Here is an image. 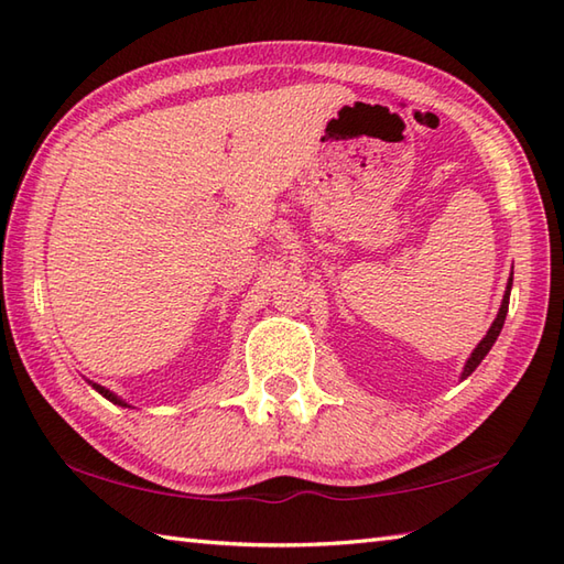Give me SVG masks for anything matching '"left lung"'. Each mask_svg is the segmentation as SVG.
I'll return each instance as SVG.
<instances>
[{
	"mask_svg": "<svg viewBox=\"0 0 564 564\" xmlns=\"http://www.w3.org/2000/svg\"><path fill=\"white\" fill-rule=\"evenodd\" d=\"M511 282H514V272H511V278H509V282H507V292H505V299H502V306H499V314H497V318L492 321L490 330H487V335H485L482 340L478 343V347L473 349V355L468 357L466 367H463V373H460L463 379L470 377V373H473L475 369H478V365H480V361L485 359V355L490 352V349H492V345H495V340H497V335L502 333V325H505L507 311H509V294H511Z\"/></svg>",
	"mask_w": 564,
	"mask_h": 564,
	"instance_id": "left-lung-1",
	"label": "left lung"
}]
</instances>
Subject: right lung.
Listing matches in <instances>:
<instances>
[{
    "instance_id": "obj_1",
    "label": "right lung",
    "mask_w": 564,
    "mask_h": 564,
    "mask_svg": "<svg viewBox=\"0 0 564 564\" xmlns=\"http://www.w3.org/2000/svg\"><path fill=\"white\" fill-rule=\"evenodd\" d=\"M91 386H94V388H96V391H98V393H101L104 398H108V400H110V403H116V405H122V408H130L128 403H124V400H122V398H118L116 393H112V391H108V388H104V386H98V383H91Z\"/></svg>"
}]
</instances>
